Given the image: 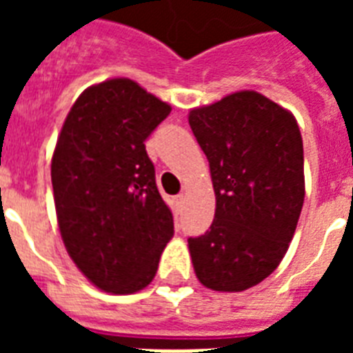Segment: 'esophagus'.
Here are the masks:
<instances>
[{"label": "esophagus", "instance_id": "1", "mask_svg": "<svg viewBox=\"0 0 353 353\" xmlns=\"http://www.w3.org/2000/svg\"><path fill=\"white\" fill-rule=\"evenodd\" d=\"M176 203L177 205L185 203V194H179V196H176Z\"/></svg>", "mask_w": 353, "mask_h": 353}]
</instances>
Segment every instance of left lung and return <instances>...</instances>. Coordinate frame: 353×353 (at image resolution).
<instances>
[{"mask_svg": "<svg viewBox=\"0 0 353 353\" xmlns=\"http://www.w3.org/2000/svg\"><path fill=\"white\" fill-rule=\"evenodd\" d=\"M216 194L212 225L188 238L196 276L214 291H243L282 262L304 203V150L293 113L238 91L188 115Z\"/></svg>", "mask_w": 353, "mask_h": 353, "instance_id": "obj_1", "label": "left lung"}]
</instances>
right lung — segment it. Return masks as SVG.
Segmentation results:
<instances>
[{
	"label": "right lung",
	"mask_w": 353,
	"mask_h": 353,
	"mask_svg": "<svg viewBox=\"0 0 353 353\" xmlns=\"http://www.w3.org/2000/svg\"><path fill=\"white\" fill-rule=\"evenodd\" d=\"M172 108L130 79L88 88L68 113L51 161L58 227L99 290L128 295L154 280L174 236L144 141Z\"/></svg>",
	"instance_id": "right-lung-1"
}]
</instances>
